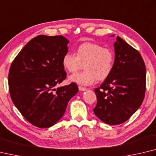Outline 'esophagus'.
Wrapping results in <instances>:
<instances>
[{"mask_svg":"<svg viewBox=\"0 0 156 156\" xmlns=\"http://www.w3.org/2000/svg\"><path fill=\"white\" fill-rule=\"evenodd\" d=\"M78 89H79V90H81V91H85V90H87V88L83 87H81V86H79L78 87Z\"/></svg>","mask_w":156,"mask_h":156,"instance_id":"34e87169","label":"esophagus"}]
</instances>
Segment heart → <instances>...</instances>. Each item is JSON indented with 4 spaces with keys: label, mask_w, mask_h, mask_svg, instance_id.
I'll use <instances>...</instances> for the list:
<instances>
[{
    "label": "heart",
    "mask_w": 156,
    "mask_h": 156,
    "mask_svg": "<svg viewBox=\"0 0 156 156\" xmlns=\"http://www.w3.org/2000/svg\"><path fill=\"white\" fill-rule=\"evenodd\" d=\"M115 55L113 51L101 45L86 42L80 44L72 52L65 54L62 65L68 72L80 69L83 65L84 71L71 75L69 80L82 85H89L96 80H106L114 68Z\"/></svg>",
    "instance_id": "heart-1"
}]
</instances>
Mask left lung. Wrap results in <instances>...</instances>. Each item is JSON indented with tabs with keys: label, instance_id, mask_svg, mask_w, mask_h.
<instances>
[{
	"label": "left lung",
	"instance_id": "obj_1",
	"mask_svg": "<svg viewBox=\"0 0 156 156\" xmlns=\"http://www.w3.org/2000/svg\"><path fill=\"white\" fill-rule=\"evenodd\" d=\"M114 48V68L95 89L98 101L93 109L95 115L109 125L128 120L142 104L146 89V67L139 52L118 36Z\"/></svg>",
	"mask_w": 156,
	"mask_h": 156
}]
</instances>
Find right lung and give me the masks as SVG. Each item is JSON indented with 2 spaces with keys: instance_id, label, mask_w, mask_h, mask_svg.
<instances>
[{
  "instance_id": "add662e5",
  "label": "right lung",
  "mask_w": 156,
  "mask_h": 156,
  "mask_svg": "<svg viewBox=\"0 0 156 156\" xmlns=\"http://www.w3.org/2000/svg\"><path fill=\"white\" fill-rule=\"evenodd\" d=\"M69 41L62 35H38L27 44L11 65L8 83L11 98L32 125L50 127L63 117L77 84L56 89L66 78L62 58Z\"/></svg>"
}]
</instances>
